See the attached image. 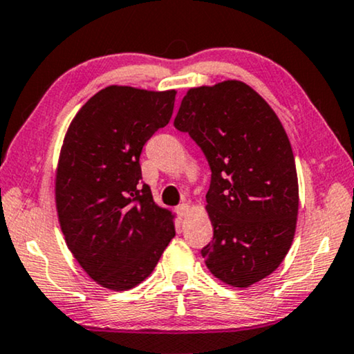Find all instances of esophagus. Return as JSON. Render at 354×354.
<instances>
[{"label":"esophagus","mask_w":354,"mask_h":354,"mask_svg":"<svg viewBox=\"0 0 354 354\" xmlns=\"http://www.w3.org/2000/svg\"><path fill=\"white\" fill-rule=\"evenodd\" d=\"M178 214H180L181 216H186L187 214H189V210H191V205L189 204H180L178 205Z\"/></svg>","instance_id":"obj_1"}]
</instances>
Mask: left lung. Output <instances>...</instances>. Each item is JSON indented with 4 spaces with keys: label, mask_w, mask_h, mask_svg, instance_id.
I'll list each match as a JSON object with an SVG mask.
<instances>
[{
    "label": "left lung",
    "mask_w": 354,
    "mask_h": 354,
    "mask_svg": "<svg viewBox=\"0 0 354 354\" xmlns=\"http://www.w3.org/2000/svg\"><path fill=\"white\" fill-rule=\"evenodd\" d=\"M173 124L189 133L212 169L205 266L223 283L248 288L283 262L296 232L298 174L283 124L236 79L189 88Z\"/></svg>",
    "instance_id": "left-lung-1"
}]
</instances>
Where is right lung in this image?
Returning a JSON list of instances; mask_svg holds the SVG:
<instances>
[{
  "label": "right lung",
  "mask_w": 354,
  "mask_h": 354,
  "mask_svg": "<svg viewBox=\"0 0 354 354\" xmlns=\"http://www.w3.org/2000/svg\"><path fill=\"white\" fill-rule=\"evenodd\" d=\"M176 91L108 86L75 113L56 165L55 202L68 249L103 288L147 279L174 236V214L140 185L139 157L168 124Z\"/></svg>",
  "instance_id": "add662e5"
}]
</instances>
